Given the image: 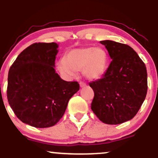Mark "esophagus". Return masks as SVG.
Listing matches in <instances>:
<instances>
[{"instance_id":"1","label":"esophagus","mask_w":158,"mask_h":158,"mask_svg":"<svg viewBox=\"0 0 158 158\" xmlns=\"http://www.w3.org/2000/svg\"><path fill=\"white\" fill-rule=\"evenodd\" d=\"M80 88H85V86H86V84H85V83H84V82H80Z\"/></svg>"}]
</instances>
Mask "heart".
I'll list each match as a JSON object with an SVG mask.
<instances>
[{
    "label": "heart",
    "instance_id": "heart-1",
    "mask_svg": "<svg viewBox=\"0 0 158 158\" xmlns=\"http://www.w3.org/2000/svg\"><path fill=\"white\" fill-rule=\"evenodd\" d=\"M108 64V54L100 48H80L68 52L66 59L62 58L57 63L59 73L66 79L76 77L79 71L87 79L95 81L106 73Z\"/></svg>",
    "mask_w": 158,
    "mask_h": 158
}]
</instances>
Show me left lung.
<instances>
[{
	"label": "left lung",
	"instance_id": "left-lung-1",
	"mask_svg": "<svg viewBox=\"0 0 158 158\" xmlns=\"http://www.w3.org/2000/svg\"><path fill=\"white\" fill-rule=\"evenodd\" d=\"M111 59L102 79L90 82L94 92L91 110L102 123L117 125L137 114L147 94L146 65L131 47L101 41Z\"/></svg>",
	"mask_w": 158,
	"mask_h": 158
}]
</instances>
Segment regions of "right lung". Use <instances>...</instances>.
I'll return each instance as SVG.
<instances>
[{"instance_id": "add662e5", "label": "right lung", "mask_w": 158, "mask_h": 158, "mask_svg": "<svg viewBox=\"0 0 158 158\" xmlns=\"http://www.w3.org/2000/svg\"><path fill=\"white\" fill-rule=\"evenodd\" d=\"M58 48L55 42L32 44L9 70V104L21 122L35 128L56 125L79 90L77 81H66L56 73Z\"/></svg>"}]
</instances>
